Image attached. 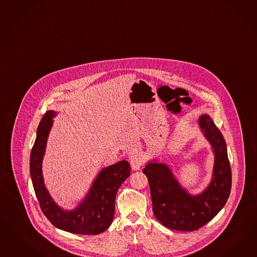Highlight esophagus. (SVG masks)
<instances>
[{
    "label": "esophagus",
    "instance_id": "34e87169",
    "mask_svg": "<svg viewBox=\"0 0 257 257\" xmlns=\"http://www.w3.org/2000/svg\"><path fill=\"white\" fill-rule=\"evenodd\" d=\"M142 156L139 153H134L130 155V164L134 170H139L142 166Z\"/></svg>",
    "mask_w": 257,
    "mask_h": 257
}]
</instances>
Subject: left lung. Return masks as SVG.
<instances>
[{
	"mask_svg": "<svg viewBox=\"0 0 257 257\" xmlns=\"http://www.w3.org/2000/svg\"><path fill=\"white\" fill-rule=\"evenodd\" d=\"M198 124L215 155L212 180L203 193L189 194L165 164L150 162L143 169L150 184L154 215L163 225L174 230L192 232L201 228L223 208L231 191V167L222 133L206 114L199 118Z\"/></svg>",
	"mask_w": 257,
	"mask_h": 257,
	"instance_id": "1",
	"label": "left lung"
}]
</instances>
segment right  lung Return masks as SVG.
I'll list each match as a JSON object with an SVG mask.
<instances>
[{"label": "right lung", "instance_id": "add662e5", "mask_svg": "<svg viewBox=\"0 0 257 257\" xmlns=\"http://www.w3.org/2000/svg\"><path fill=\"white\" fill-rule=\"evenodd\" d=\"M57 112L47 111L37 128L35 144L31 152L30 172L35 194L43 213L57 228L74 234L97 235L109 227L115 212V197L118 188L130 176L131 168L127 161H120L103 168L90 192L77 208L63 210L50 197L42 176V160L52 118Z\"/></svg>", "mask_w": 257, "mask_h": 257}]
</instances>
